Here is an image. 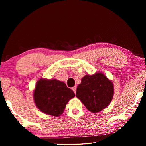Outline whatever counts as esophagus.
Masks as SVG:
<instances>
[{"label": "esophagus", "instance_id": "1", "mask_svg": "<svg viewBox=\"0 0 146 146\" xmlns=\"http://www.w3.org/2000/svg\"><path fill=\"white\" fill-rule=\"evenodd\" d=\"M72 90L73 91V92L74 93H76V86H74V87H73L72 88Z\"/></svg>", "mask_w": 146, "mask_h": 146}]
</instances>
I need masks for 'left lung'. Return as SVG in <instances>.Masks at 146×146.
<instances>
[{
    "mask_svg": "<svg viewBox=\"0 0 146 146\" xmlns=\"http://www.w3.org/2000/svg\"><path fill=\"white\" fill-rule=\"evenodd\" d=\"M114 89L111 81L102 73L86 75L76 88V96L92 113L104 110L111 101Z\"/></svg>",
    "mask_w": 146,
    "mask_h": 146,
    "instance_id": "obj_1",
    "label": "left lung"
}]
</instances>
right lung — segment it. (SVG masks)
<instances>
[{
	"instance_id": "1",
	"label": "right lung",
	"mask_w": 146,
	"mask_h": 146,
	"mask_svg": "<svg viewBox=\"0 0 146 146\" xmlns=\"http://www.w3.org/2000/svg\"><path fill=\"white\" fill-rule=\"evenodd\" d=\"M75 93L63 82L53 79H40L33 93L34 100L42 112L54 117L63 113L66 104Z\"/></svg>"
}]
</instances>
